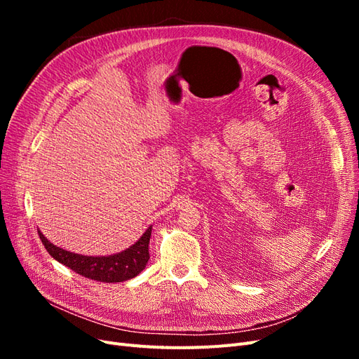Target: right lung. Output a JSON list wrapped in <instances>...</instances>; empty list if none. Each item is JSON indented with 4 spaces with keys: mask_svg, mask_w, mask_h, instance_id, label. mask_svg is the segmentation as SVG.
<instances>
[{
    "mask_svg": "<svg viewBox=\"0 0 359 359\" xmlns=\"http://www.w3.org/2000/svg\"><path fill=\"white\" fill-rule=\"evenodd\" d=\"M151 229H153V226H149L144 235L132 247L126 248L124 252L109 256H83L72 253L52 244L40 231L39 235L43 245L48 250V253L53 259L58 260L60 264L74 271V273H78L86 278L103 281V283H119V281L135 278L145 269L149 259L148 244L151 238Z\"/></svg>",
    "mask_w": 359,
    "mask_h": 359,
    "instance_id": "obj_1",
    "label": "right lung"
}]
</instances>
